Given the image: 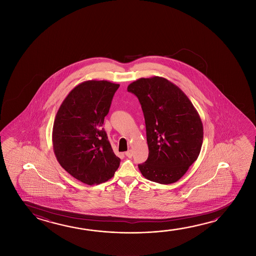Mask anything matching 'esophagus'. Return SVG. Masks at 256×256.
<instances>
[{
	"label": "esophagus",
	"mask_w": 256,
	"mask_h": 256,
	"mask_svg": "<svg viewBox=\"0 0 256 256\" xmlns=\"http://www.w3.org/2000/svg\"><path fill=\"white\" fill-rule=\"evenodd\" d=\"M125 154H126V157L131 158V157L133 156V151H132V150H128V151H126V152H125Z\"/></svg>",
	"instance_id": "esophagus-1"
}]
</instances>
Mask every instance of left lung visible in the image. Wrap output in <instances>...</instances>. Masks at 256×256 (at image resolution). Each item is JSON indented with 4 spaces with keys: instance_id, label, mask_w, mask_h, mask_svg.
<instances>
[{
    "instance_id": "left-lung-1",
    "label": "left lung",
    "mask_w": 256,
    "mask_h": 256,
    "mask_svg": "<svg viewBox=\"0 0 256 256\" xmlns=\"http://www.w3.org/2000/svg\"><path fill=\"white\" fill-rule=\"evenodd\" d=\"M128 91L138 98L146 122L149 155L140 172L148 180L175 183L201 151V118L180 88L162 76L139 78Z\"/></svg>"
}]
</instances>
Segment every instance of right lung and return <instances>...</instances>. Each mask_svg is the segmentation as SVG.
<instances>
[{"label": "right lung", "instance_id": "add662e5", "mask_svg": "<svg viewBox=\"0 0 256 256\" xmlns=\"http://www.w3.org/2000/svg\"><path fill=\"white\" fill-rule=\"evenodd\" d=\"M120 84L88 80L73 88L60 106L52 128L57 160L72 176L92 186L109 180L120 159L102 125Z\"/></svg>", "mask_w": 256, "mask_h": 256}]
</instances>
